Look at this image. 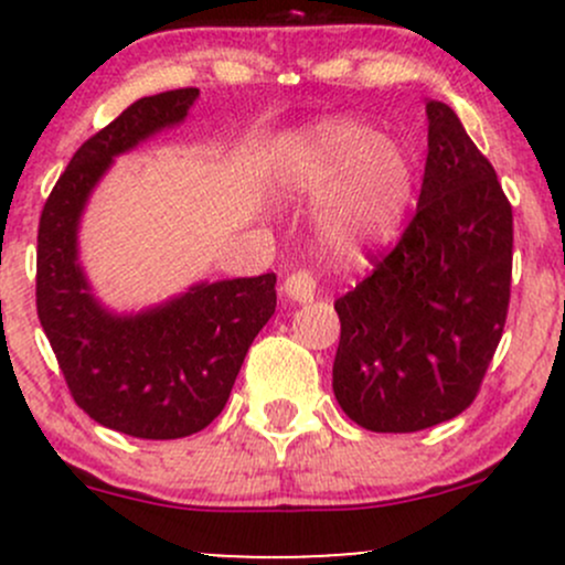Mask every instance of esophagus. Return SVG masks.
Returning <instances> with one entry per match:
<instances>
[{"label":"esophagus","instance_id":"obj_1","mask_svg":"<svg viewBox=\"0 0 565 565\" xmlns=\"http://www.w3.org/2000/svg\"><path fill=\"white\" fill-rule=\"evenodd\" d=\"M284 295L289 297V300L295 302H310L316 297V278L310 270H295V274L287 276V281H284Z\"/></svg>","mask_w":565,"mask_h":565}]
</instances>
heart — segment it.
<instances>
[{"instance_id":"heart-1","label":"heart","mask_w":565,"mask_h":565,"mask_svg":"<svg viewBox=\"0 0 565 565\" xmlns=\"http://www.w3.org/2000/svg\"><path fill=\"white\" fill-rule=\"evenodd\" d=\"M284 193L321 196L316 228L337 257L387 242L412 196V167L398 146L353 119H323L284 135L274 151Z\"/></svg>"}]
</instances>
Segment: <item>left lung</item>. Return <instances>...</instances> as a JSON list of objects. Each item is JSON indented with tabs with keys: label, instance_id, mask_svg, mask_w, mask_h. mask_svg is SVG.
Instances as JSON below:
<instances>
[{
	"label": "left lung",
	"instance_id": "8db88e82",
	"mask_svg": "<svg viewBox=\"0 0 565 565\" xmlns=\"http://www.w3.org/2000/svg\"><path fill=\"white\" fill-rule=\"evenodd\" d=\"M417 212L372 274L334 302L332 387L374 433H417L476 401L502 340L512 278V206L494 167L446 103H427Z\"/></svg>",
	"mask_w": 565,
	"mask_h": 565
}]
</instances>
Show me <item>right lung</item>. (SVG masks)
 Instances as JSON below:
<instances>
[{"instance_id": "1", "label": "right lung", "mask_w": 565, "mask_h": 565, "mask_svg": "<svg viewBox=\"0 0 565 565\" xmlns=\"http://www.w3.org/2000/svg\"><path fill=\"white\" fill-rule=\"evenodd\" d=\"M196 87L140 97L84 140L44 201L36 236V313L76 406L132 438L204 430L223 412L252 340L276 310V274L199 284L140 316H114L89 295L76 228L114 157L185 119Z\"/></svg>"}]
</instances>
